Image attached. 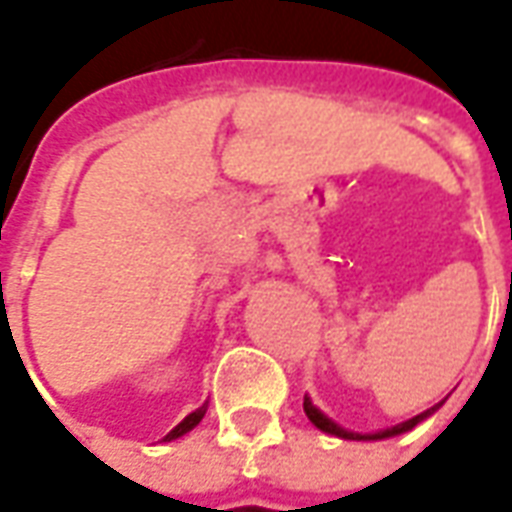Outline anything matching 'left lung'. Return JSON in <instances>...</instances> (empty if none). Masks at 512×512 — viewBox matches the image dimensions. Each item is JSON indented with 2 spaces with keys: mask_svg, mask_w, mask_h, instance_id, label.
Instances as JSON below:
<instances>
[{
  "mask_svg": "<svg viewBox=\"0 0 512 512\" xmlns=\"http://www.w3.org/2000/svg\"><path fill=\"white\" fill-rule=\"evenodd\" d=\"M441 403H436L433 408H428V411H422V414H417V417L406 419V422H400V425H395V428H386V430H378V433H354V430H345L340 428L337 422H332V419L323 414L321 408L312 406L310 397H304V414L310 417V422L315 425V428H321L323 433H332V436H340V439H354V441H378V439H389V436H400V433H406V430H411L414 425H419L422 419H428L436 408H439Z\"/></svg>",
  "mask_w": 512,
  "mask_h": 512,
  "instance_id": "left-lung-1",
  "label": "left lung"
}]
</instances>
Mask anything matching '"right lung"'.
<instances>
[{"mask_svg":"<svg viewBox=\"0 0 512 512\" xmlns=\"http://www.w3.org/2000/svg\"><path fill=\"white\" fill-rule=\"evenodd\" d=\"M205 408H208V406H200V408H197V411H191L189 417L183 419V422H180L178 428H172V430H169L167 436H164V441L178 439V436H183V433H189V430L194 428V425H200V419L205 417Z\"/></svg>","mask_w":512,"mask_h":512,"instance_id":"add662e5","label":"right lung"}]
</instances>
